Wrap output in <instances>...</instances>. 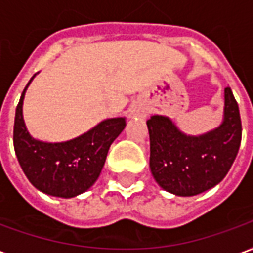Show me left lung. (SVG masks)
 Listing matches in <instances>:
<instances>
[{
    "instance_id": "1",
    "label": "left lung",
    "mask_w": 253,
    "mask_h": 253,
    "mask_svg": "<svg viewBox=\"0 0 253 253\" xmlns=\"http://www.w3.org/2000/svg\"><path fill=\"white\" fill-rule=\"evenodd\" d=\"M147 126L151 172L162 189L182 197L200 194L220 183L240 148V112L230 87L225 88L224 123L209 133L186 136L163 116H152Z\"/></svg>"
}]
</instances>
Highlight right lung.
<instances>
[{
	"label": "right lung",
	"instance_id": "obj_1",
	"mask_svg": "<svg viewBox=\"0 0 253 253\" xmlns=\"http://www.w3.org/2000/svg\"><path fill=\"white\" fill-rule=\"evenodd\" d=\"M31 81L16 108L14 152L24 174L36 189L53 197L71 198L98 179L109 147L125 128V119L105 120L87 133L64 143L38 141L31 137L23 120L24 94Z\"/></svg>",
	"mask_w": 253,
	"mask_h": 253
}]
</instances>
